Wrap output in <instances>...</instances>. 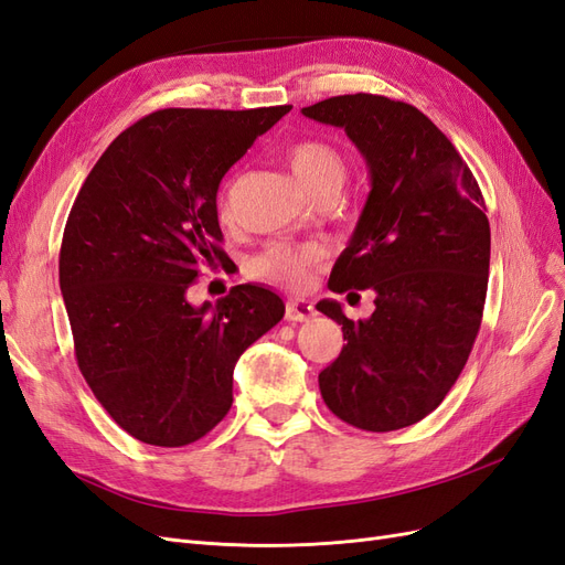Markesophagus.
Listing matches in <instances>:
<instances>
[{
	"instance_id": "34e87169",
	"label": "esophagus",
	"mask_w": 565,
	"mask_h": 565,
	"mask_svg": "<svg viewBox=\"0 0 565 565\" xmlns=\"http://www.w3.org/2000/svg\"><path fill=\"white\" fill-rule=\"evenodd\" d=\"M316 316V309L311 306V301L306 299H289L287 301V309H285V318L292 320V322H303Z\"/></svg>"
}]
</instances>
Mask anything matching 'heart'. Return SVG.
I'll return each mask as SVG.
<instances>
[{"label":"heart","mask_w":565,"mask_h":565,"mask_svg":"<svg viewBox=\"0 0 565 565\" xmlns=\"http://www.w3.org/2000/svg\"><path fill=\"white\" fill-rule=\"evenodd\" d=\"M287 162L295 179L303 191H320V188H334L344 183L347 162L341 152L320 139H301L287 148ZM231 188L221 193V214H228ZM324 249L316 243L309 245H270L252 259V273L259 278L297 287L309 276V270L322 262Z\"/></svg>","instance_id":"obj_1"}]
</instances>
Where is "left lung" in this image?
<instances>
[{
  "label": "left lung",
  "mask_w": 565,
  "mask_h": 565,
  "mask_svg": "<svg viewBox=\"0 0 565 565\" xmlns=\"http://www.w3.org/2000/svg\"><path fill=\"white\" fill-rule=\"evenodd\" d=\"M341 127L370 169V195L330 289H372L374 313L349 320L347 344L318 374L332 413L365 431H396L443 403L481 328L490 268L486 200L471 169L429 117L403 100L347 94L301 108Z\"/></svg>",
  "instance_id": "8db88e82"
}]
</instances>
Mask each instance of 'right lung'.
<instances>
[{
  "mask_svg": "<svg viewBox=\"0 0 565 565\" xmlns=\"http://www.w3.org/2000/svg\"><path fill=\"white\" fill-rule=\"evenodd\" d=\"M292 106L167 108L98 158L67 216L58 282L79 372L136 440L195 443L228 415L233 367L285 316L282 299L235 285L214 306L185 299L221 249L216 191Z\"/></svg>",
  "mask_w": 565,
  "mask_h": 565,
  "instance_id": "1",
  "label": "right lung"
}]
</instances>
